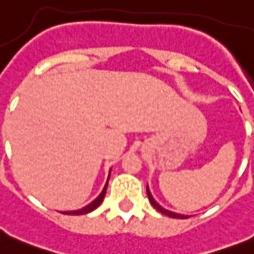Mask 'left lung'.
Wrapping results in <instances>:
<instances>
[{"mask_svg":"<svg viewBox=\"0 0 254 254\" xmlns=\"http://www.w3.org/2000/svg\"><path fill=\"white\" fill-rule=\"evenodd\" d=\"M146 191H147V196H149V200H150L151 205L154 207L155 209H158L159 212H162L163 215H166V216H170V217H174V219H187V215H181V213H175L173 212V211H169V209L163 208L162 205H159L157 201H155V199L153 197V195H151L150 190H149V186H146Z\"/></svg>","mask_w":254,"mask_h":254,"instance_id":"1","label":"left lung"}]
</instances>
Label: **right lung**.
<instances>
[{"label": "right lung", "instance_id": "right-lung-1", "mask_svg": "<svg viewBox=\"0 0 254 254\" xmlns=\"http://www.w3.org/2000/svg\"><path fill=\"white\" fill-rule=\"evenodd\" d=\"M109 177H111V170H109L108 181H109ZM108 181H107V183H105V186H104V189H103V191H101V193H100L99 196L96 197L95 200L91 201L89 204L85 205V207H83V208H80V209H76V211H64V212H62V213H65V215H84V213L92 212V211L97 208V207L101 204V201L104 200V196H105V192H107Z\"/></svg>", "mask_w": 254, "mask_h": 254}]
</instances>
